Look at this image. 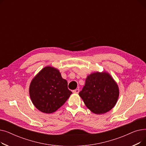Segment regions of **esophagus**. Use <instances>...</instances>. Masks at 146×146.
<instances>
[{"label": "esophagus", "mask_w": 146, "mask_h": 146, "mask_svg": "<svg viewBox=\"0 0 146 146\" xmlns=\"http://www.w3.org/2000/svg\"><path fill=\"white\" fill-rule=\"evenodd\" d=\"M79 91H80V90H79V89H75V90H74L73 92L74 93H75V94H79Z\"/></svg>", "instance_id": "esophagus-1"}]
</instances>
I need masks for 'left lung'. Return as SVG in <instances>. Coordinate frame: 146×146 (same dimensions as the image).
<instances>
[{"label": "left lung", "instance_id": "left-lung-1", "mask_svg": "<svg viewBox=\"0 0 146 146\" xmlns=\"http://www.w3.org/2000/svg\"><path fill=\"white\" fill-rule=\"evenodd\" d=\"M119 94L117 83L107 72L91 73L79 95L87 108L96 114L105 113L115 105Z\"/></svg>", "mask_w": 146, "mask_h": 146}]
</instances>
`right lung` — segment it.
Returning <instances> with one entry per match:
<instances>
[{"instance_id": "1", "label": "right lung", "mask_w": 146, "mask_h": 146, "mask_svg": "<svg viewBox=\"0 0 146 146\" xmlns=\"http://www.w3.org/2000/svg\"><path fill=\"white\" fill-rule=\"evenodd\" d=\"M29 92L34 105L46 113L56 111L72 94L59 70L51 66L45 67L35 76Z\"/></svg>"}]
</instances>
